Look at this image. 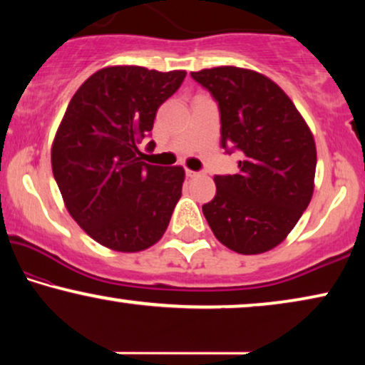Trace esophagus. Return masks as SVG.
I'll return each mask as SVG.
<instances>
[{
    "mask_svg": "<svg viewBox=\"0 0 365 365\" xmlns=\"http://www.w3.org/2000/svg\"><path fill=\"white\" fill-rule=\"evenodd\" d=\"M186 176H187V178H199V176H201V173L191 171V169H186Z\"/></svg>",
    "mask_w": 365,
    "mask_h": 365,
    "instance_id": "1",
    "label": "esophagus"
}]
</instances>
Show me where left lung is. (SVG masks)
Segmentation results:
<instances>
[{
    "instance_id": "1",
    "label": "left lung",
    "mask_w": 365,
    "mask_h": 365,
    "mask_svg": "<svg viewBox=\"0 0 365 365\" xmlns=\"http://www.w3.org/2000/svg\"><path fill=\"white\" fill-rule=\"evenodd\" d=\"M191 76L221 113V146L239 151V173L216 176L204 217L234 252L261 254L281 244L311 202L317 153L291 98L252 69L217 66Z\"/></svg>"
}]
</instances>
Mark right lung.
Segmentation results:
<instances>
[{"label":"right lung","instance_id":"obj_1","mask_svg":"<svg viewBox=\"0 0 365 365\" xmlns=\"http://www.w3.org/2000/svg\"><path fill=\"white\" fill-rule=\"evenodd\" d=\"M184 78L181 69L108 66L68 104L51 146L53 174L68 212L104 247L139 252L166 232L184 169L146 164L139 144Z\"/></svg>","mask_w":365,"mask_h":365}]
</instances>
